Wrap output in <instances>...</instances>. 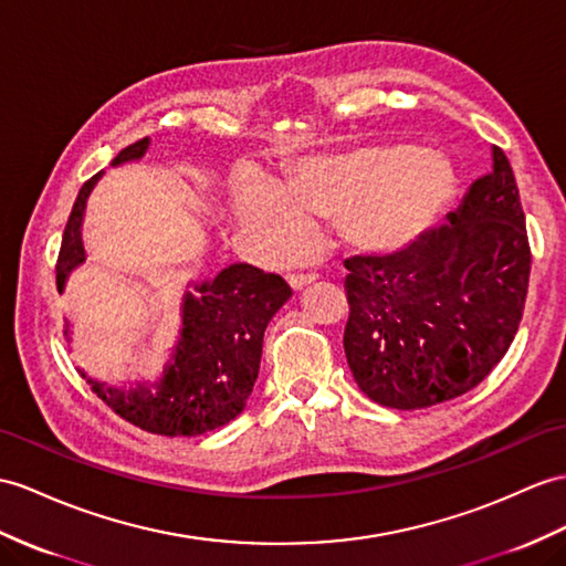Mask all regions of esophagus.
Wrapping results in <instances>:
<instances>
[{
  "instance_id": "1",
  "label": "esophagus",
  "mask_w": 566,
  "mask_h": 566,
  "mask_svg": "<svg viewBox=\"0 0 566 566\" xmlns=\"http://www.w3.org/2000/svg\"><path fill=\"white\" fill-rule=\"evenodd\" d=\"M285 281L291 283L293 287H302V285L316 281V273H312V271H307V273H287Z\"/></svg>"
}]
</instances>
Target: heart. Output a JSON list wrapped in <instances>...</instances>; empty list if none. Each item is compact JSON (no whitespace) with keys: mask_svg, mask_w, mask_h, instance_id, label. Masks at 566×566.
<instances>
[{"mask_svg":"<svg viewBox=\"0 0 566 566\" xmlns=\"http://www.w3.org/2000/svg\"><path fill=\"white\" fill-rule=\"evenodd\" d=\"M451 189L444 158L379 146L302 160L275 189L259 177L240 179L235 203L244 232L271 256L297 252L307 220L328 216L336 235L355 250L394 252L434 223Z\"/></svg>","mask_w":566,"mask_h":566,"instance_id":"obj_1","label":"heart"}]
</instances>
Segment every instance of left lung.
I'll list each match as a JSON object with an SVG mask.
<instances>
[{
    "label": "left lung",
    "instance_id": "1",
    "mask_svg": "<svg viewBox=\"0 0 566 566\" xmlns=\"http://www.w3.org/2000/svg\"><path fill=\"white\" fill-rule=\"evenodd\" d=\"M478 177L449 223L408 250L346 259L343 348L371 401L430 408L475 389L518 331L531 244L504 150Z\"/></svg>",
    "mask_w": 566,
    "mask_h": 566
}]
</instances>
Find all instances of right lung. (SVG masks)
<instances>
[{
	"label": "right lung",
	"mask_w": 566,
	"mask_h": 566,
	"mask_svg": "<svg viewBox=\"0 0 566 566\" xmlns=\"http://www.w3.org/2000/svg\"><path fill=\"white\" fill-rule=\"evenodd\" d=\"M146 146L148 139L129 144L113 165L142 158ZM95 179L98 175L78 189L66 220L57 256V291L64 287L69 271L86 256L81 218ZM195 291L197 297H185L182 336L158 384L124 394L105 391L98 381H91L98 398L144 432L197 437L235 420L254 389L264 331L293 295V287L279 273H264L250 264H232Z\"/></svg>",
	"instance_id": "right-lung-1"
}]
</instances>
